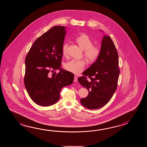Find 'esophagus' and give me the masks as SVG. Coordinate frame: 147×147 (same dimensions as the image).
<instances>
[{"label":"esophagus","instance_id":"obj_1","mask_svg":"<svg viewBox=\"0 0 147 147\" xmlns=\"http://www.w3.org/2000/svg\"><path fill=\"white\" fill-rule=\"evenodd\" d=\"M74 82H77V81H78V78H77L76 76H75V77H74Z\"/></svg>","mask_w":147,"mask_h":147}]
</instances>
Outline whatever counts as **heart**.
Wrapping results in <instances>:
<instances>
[{
  "instance_id": "obj_1",
  "label": "heart",
  "mask_w": 147,
  "mask_h": 147,
  "mask_svg": "<svg viewBox=\"0 0 147 147\" xmlns=\"http://www.w3.org/2000/svg\"><path fill=\"white\" fill-rule=\"evenodd\" d=\"M76 41L78 45L84 50L85 57L90 62H94L98 58L100 55V47L94 45L92 40L88 34H82L76 38ZM68 44L65 42L63 44L62 51L63 55L67 56L68 54ZM86 65L84 59H72L66 63L65 69L76 75L80 74L84 69Z\"/></svg>"
}]
</instances>
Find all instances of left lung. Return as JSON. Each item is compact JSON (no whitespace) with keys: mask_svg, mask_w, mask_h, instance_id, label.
Returning <instances> with one entry per match:
<instances>
[{"mask_svg":"<svg viewBox=\"0 0 147 147\" xmlns=\"http://www.w3.org/2000/svg\"><path fill=\"white\" fill-rule=\"evenodd\" d=\"M100 55L92 65L82 73L78 81L89 91L81 103L89 109L105 106L116 91L119 78L118 54L109 36L105 35L101 42ZM90 78L87 80L86 77Z\"/></svg>","mask_w":147,"mask_h":147,"instance_id":"8db88e82","label":"left lung"}]
</instances>
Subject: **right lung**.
<instances>
[{"label":"right lung","mask_w":147,"mask_h":147,"mask_svg":"<svg viewBox=\"0 0 147 147\" xmlns=\"http://www.w3.org/2000/svg\"><path fill=\"white\" fill-rule=\"evenodd\" d=\"M65 28H50L36 40L25 58V87L32 101L41 106L56 103L61 89L74 81V74L60 68ZM55 69L61 71L56 74Z\"/></svg>","instance_id":"obj_1"}]
</instances>
